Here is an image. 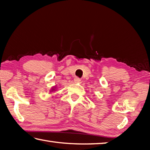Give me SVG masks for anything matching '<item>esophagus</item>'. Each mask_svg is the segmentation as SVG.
Here are the masks:
<instances>
[{"mask_svg": "<svg viewBox=\"0 0 150 150\" xmlns=\"http://www.w3.org/2000/svg\"><path fill=\"white\" fill-rule=\"evenodd\" d=\"M74 81H75V83H80L81 82V79H80L79 78H78V77H75L74 79Z\"/></svg>", "mask_w": 150, "mask_h": 150, "instance_id": "obj_1", "label": "esophagus"}]
</instances>
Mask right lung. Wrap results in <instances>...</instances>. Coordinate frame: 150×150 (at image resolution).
I'll list each match as a JSON object with an SVG mask.
<instances>
[{
  "label": "right lung",
  "mask_w": 150,
  "mask_h": 150,
  "mask_svg": "<svg viewBox=\"0 0 150 150\" xmlns=\"http://www.w3.org/2000/svg\"><path fill=\"white\" fill-rule=\"evenodd\" d=\"M52 91H54V88H53V89Z\"/></svg>",
  "instance_id": "obj_1"
}]
</instances>
